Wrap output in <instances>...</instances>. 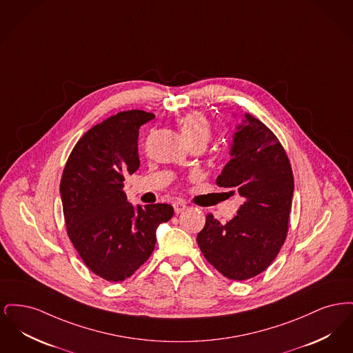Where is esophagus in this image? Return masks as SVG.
Listing matches in <instances>:
<instances>
[{"mask_svg": "<svg viewBox=\"0 0 353 353\" xmlns=\"http://www.w3.org/2000/svg\"><path fill=\"white\" fill-rule=\"evenodd\" d=\"M173 208H174V213L176 214H180V213H183L185 209L188 208L186 206V203L183 201H174L173 202Z\"/></svg>", "mask_w": 353, "mask_h": 353, "instance_id": "obj_1", "label": "esophagus"}]
</instances>
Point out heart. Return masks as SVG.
Returning <instances> with one entry per match:
<instances>
[{
	"mask_svg": "<svg viewBox=\"0 0 353 353\" xmlns=\"http://www.w3.org/2000/svg\"><path fill=\"white\" fill-rule=\"evenodd\" d=\"M180 128L188 144L206 143L212 137V127L209 120L201 112H189L180 119Z\"/></svg>",
	"mask_w": 353,
	"mask_h": 353,
	"instance_id": "heart-1",
	"label": "heart"
}]
</instances>
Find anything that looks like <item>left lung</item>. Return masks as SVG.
I'll use <instances>...</instances> for the list:
<instances>
[{
    "instance_id": "8db88e82",
    "label": "left lung",
    "mask_w": 353,
    "mask_h": 353,
    "mask_svg": "<svg viewBox=\"0 0 353 353\" xmlns=\"http://www.w3.org/2000/svg\"><path fill=\"white\" fill-rule=\"evenodd\" d=\"M230 144V160L217 185L243 197L225 225L213 214L197 235L206 261L222 275L245 281L261 274L285 242L294 194L290 161L276 136L250 114L241 117Z\"/></svg>"
}]
</instances>
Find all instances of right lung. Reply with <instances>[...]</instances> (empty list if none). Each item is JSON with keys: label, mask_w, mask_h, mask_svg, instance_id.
Masks as SVG:
<instances>
[{"label": "right lung", "mask_w": 353, "mask_h": 353, "mask_svg": "<svg viewBox=\"0 0 353 353\" xmlns=\"http://www.w3.org/2000/svg\"><path fill=\"white\" fill-rule=\"evenodd\" d=\"M151 112L131 110L94 125L79 139L61 180L68 234L94 274L110 282L130 278L151 255L156 229L173 216L169 203L136 205L123 192L139 167L137 139Z\"/></svg>", "instance_id": "obj_1"}]
</instances>
